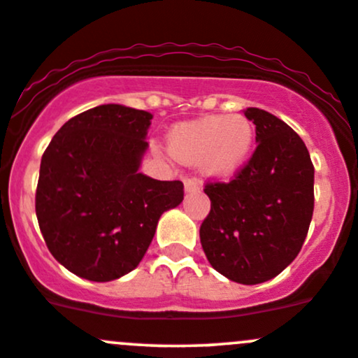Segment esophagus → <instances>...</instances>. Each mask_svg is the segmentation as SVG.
Listing matches in <instances>:
<instances>
[{
	"instance_id": "34e87169",
	"label": "esophagus",
	"mask_w": 358,
	"mask_h": 358,
	"mask_svg": "<svg viewBox=\"0 0 358 358\" xmlns=\"http://www.w3.org/2000/svg\"><path fill=\"white\" fill-rule=\"evenodd\" d=\"M184 189L186 193H193V191L200 189V182H198L196 178H186L184 179Z\"/></svg>"
}]
</instances>
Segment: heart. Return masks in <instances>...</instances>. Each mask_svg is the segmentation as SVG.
I'll return each mask as SVG.
<instances>
[{
    "label": "heart",
    "instance_id": "heart-1",
    "mask_svg": "<svg viewBox=\"0 0 358 358\" xmlns=\"http://www.w3.org/2000/svg\"><path fill=\"white\" fill-rule=\"evenodd\" d=\"M169 152L184 164H200L213 178H227L243 167L253 145V127L241 115H206L176 125Z\"/></svg>",
    "mask_w": 358,
    "mask_h": 358
}]
</instances>
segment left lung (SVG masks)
<instances>
[{
    "instance_id": "left-lung-1",
    "label": "left lung",
    "mask_w": 358,
    "mask_h": 358,
    "mask_svg": "<svg viewBox=\"0 0 358 358\" xmlns=\"http://www.w3.org/2000/svg\"><path fill=\"white\" fill-rule=\"evenodd\" d=\"M257 148L229 182H206L200 241L210 265L239 285H260L296 259L314 213V165L300 136L272 113L246 108Z\"/></svg>"
}]
</instances>
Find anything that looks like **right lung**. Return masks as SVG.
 I'll list each match as a JSON object with an SVG mask.
<instances>
[{"mask_svg":"<svg viewBox=\"0 0 358 358\" xmlns=\"http://www.w3.org/2000/svg\"><path fill=\"white\" fill-rule=\"evenodd\" d=\"M153 115L99 105L72 117L43 153L36 215L48 250L87 281L119 279L145 257L158 219L184 198L180 180L139 172Z\"/></svg>","mask_w":358,"mask_h":358,"instance_id":"1","label":"right lung"}]
</instances>
